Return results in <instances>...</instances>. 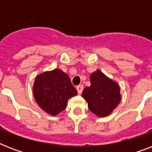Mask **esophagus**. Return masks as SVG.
Here are the masks:
<instances>
[{
	"mask_svg": "<svg viewBox=\"0 0 152 152\" xmlns=\"http://www.w3.org/2000/svg\"><path fill=\"white\" fill-rule=\"evenodd\" d=\"M83 85H79L76 87V90H77V91H78V94H80V95L81 93H82V91H83Z\"/></svg>",
	"mask_w": 152,
	"mask_h": 152,
	"instance_id": "obj_1",
	"label": "esophagus"
}]
</instances>
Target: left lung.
I'll return each mask as SVG.
<instances>
[{
    "instance_id": "1",
    "label": "left lung",
    "mask_w": 152,
    "mask_h": 152,
    "mask_svg": "<svg viewBox=\"0 0 152 152\" xmlns=\"http://www.w3.org/2000/svg\"><path fill=\"white\" fill-rule=\"evenodd\" d=\"M91 86L83 89L82 96L88 102V107L99 118L110 115L120 103V87L97 69L90 76Z\"/></svg>"
}]
</instances>
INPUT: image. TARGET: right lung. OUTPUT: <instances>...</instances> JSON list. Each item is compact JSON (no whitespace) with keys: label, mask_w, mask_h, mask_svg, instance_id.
Here are the masks:
<instances>
[{"label":"right lung","mask_w":152,"mask_h":152,"mask_svg":"<svg viewBox=\"0 0 152 152\" xmlns=\"http://www.w3.org/2000/svg\"><path fill=\"white\" fill-rule=\"evenodd\" d=\"M33 95L39 107L50 115L56 116L67 106L68 100L77 95L69 76L61 69L44 72L35 77Z\"/></svg>","instance_id":"add662e5"}]
</instances>
